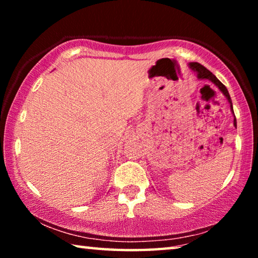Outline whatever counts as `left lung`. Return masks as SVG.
<instances>
[{
    "instance_id": "left-lung-1",
    "label": "left lung",
    "mask_w": 258,
    "mask_h": 258,
    "mask_svg": "<svg viewBox=\"0 0 258 258\" xmlns=\"http://www.w3.org/2000/svg\"><path fill=\"white\" fill-rule=\"evenodd\" d=\"M189 68L191 69V71H194L196 73V75H197L198 80H207L209 82H212L214 85H215L218 90L221 91L222 93H223L224 97L226 98V100H228L229 103H230V108H231V111H232V113L234 115L233 112V107H232V101H231V98H230V94H229V91L226 87L222 84V83L217 80V77L214 75L213 73H211L208 71V69L205 68L204 66H202V64L198 63V62H190L189 63ZM233 125L237 127V119H235L234 117V120H233Z\"/></svg>"
}]
</instances>
